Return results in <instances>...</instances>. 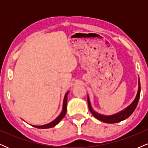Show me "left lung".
Listing matches in <instances>:
<instances>
[{
	"instance_id": "left-lung-1",
	"label": "left lung",
	"mask_w": 148,
	"mask_h": 148,
	"mask_svg": "<svg viewBox=\"0 0 148 148\" xmlns=\"http://www.w3.org/2000/svg\"><path fill=\"white\" fill-rule=\"evenodd\" d=\"M140 80L138 79V92H137L136 97L135 99L134 100V101L132 102L128 107H127L125 110L120 111V113H116V114L113 115H100L99 113H96L95 111H93V109L92 108L90 102L89 97H88V108H89L90 111L91 112V113L92 114L93 116L95 118L98 119V120H101V121L103 122V123H119L120 121H123V120H125L127 118L130 116L133 113L134 110L136 108L137 104L139 101V98H140Z\"/></svg>"
}]
</instances>
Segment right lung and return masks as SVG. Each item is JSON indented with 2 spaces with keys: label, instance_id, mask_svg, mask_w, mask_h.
Returning a JSON list of instances; mask_svg holds the SVG:
<instances>
[{
  "label": "right lung",
  "instance_id": "right-lung-1",
  "mask_svg": "<svg viewBox=\"0 0 148 148\" xmlns=\"http://www.w3.org/2000/svg\"><path fill=\"white\" fill-rule=\"evenodd\" d=\"M69 92H67L65 94L64 97V101H63V106H62V111L61 112V113L59 115V116L57 118H56L53 121H52L51 123L47 124V125H42V126H35L33 125V127H36L38 129H48V128H51V127H55L57 124L59 123V122L64 118V115L66 114V112H67V95H68Z\"/></svg>",
  "mask_w": 148,
  "mask_h": 148
}]
</instances>
